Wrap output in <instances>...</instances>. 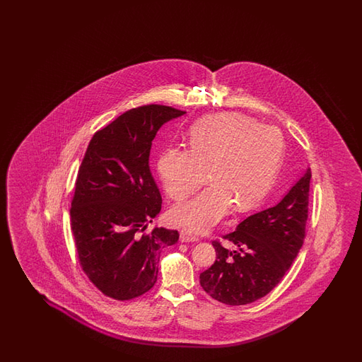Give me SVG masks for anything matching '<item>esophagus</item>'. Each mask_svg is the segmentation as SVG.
Here are the masks:
<instances>
[{
  "instance_id": "1",
  "label": "esophagus",
  "mask_w": 362,
  "mask_h": 362,
  "mask_svg": "<svg viewBox=\"0 0 362 362\" xmlns=\"http://www.w3.org/2000/svg\"><path fill=\"white\" fill-rule=\"evenodd\" d=\"M180 240L181 242H198L199 237L189 230L180 231Z\"/></svg>"
}]
</instances>
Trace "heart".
Masks as SVG:
<instances>
[{"label": "heart", "mask_w": 362, "mask_h": 362, "mask_svg": "<svg viewBox=\"0 0 362 362\" xmlns=\"http://www.w3.org/2000/svg\"><path fill=\"white\" fill-rule=\"evenodd\" d=\"M189 150L170 145L158 156L156 170L170 199L181 202L207 180L214 184L170 214L172 221L206 231L233 206L243 212L264 198L285 156V139L274 127L242 115L211 116L189 132Z\"/></svg>", "instance_id": "obj_1"}]
</instances>
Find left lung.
<instances>
[{
    "label": "left lung",
    "mask_w": 362,
    "mask_h": 362,
    "mask_svg": "<svg viewBox=\"0 0 362 362\" xmlns=\"http://www.w3.org/2000/svg\"><path fill=\"white\" fill-rule=\"evenodd\" d=\"M312 172L274 207L248 216L237 229L214 239L216 260L199 276L200 286L215 300L246 305L264 298L282 281L307 235Z\"/></svg>",
    "instance_id": "obj_1"
}]
</instances>
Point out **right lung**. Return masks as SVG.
Returning <instances> with one entry per match:
<instances>
[{"instance_id": "right-lung-1", "label": "right lung", "mask_w": 362, "mask_h": 362, "mask_svg": "<svg viewBox=\"0 0 362 362\" xmlns=\"http://www.w3.org/2000/svg\"><path fill=\"white\" fill-rule=\"evenodd\" d=\"M184 114L164 105L128 110L94 133L77 172L69 209L77 260L94 287L114 300L150 291L159 251L177 242L176 230L146 231L162 208L148 156L159 128Z\"/></svg>"}]
</instances>
